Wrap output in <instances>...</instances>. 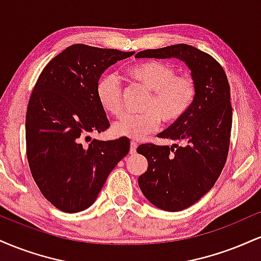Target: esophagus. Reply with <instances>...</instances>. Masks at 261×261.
Returning <instances> with one entry per match:
<instances>
[{
	"label": "esophagus",
	"mask_w": 261,
	"mask_h": 261,
	"mask_svg": "<svg viewBox=\"0 0 261 261\" xmlns=\"http://www.w3.org/2000/svg\"><path fill=\"white\" fill-rule=\"evenodd\" d=\"M136 148H137V143L135 142V141H131V143H130V153L134 154L135 152H136Z\"/></svg>",
	"instance_id": "obj_1"
}]
</instances>
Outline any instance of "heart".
Listing matches in <instances>:
<instances>
[{"instance_id": "heart-1", "label": "heart", "mask_w": 261, "mask_h": 261, "mask_svg": "<svg viewBox=\"0 0 261 261\" xmlns=\"http://www.w3.org/2000/svg\"><path fill=\"white\" fill-rule=\"evenodd\" d=\"M127 76L152 92L145 106V114L121 116L114 122L116 136L141 140L164 124L179 121L189 112L196 97V82L190 74H176L174 66L161 61H143L126 70ZM95 95L107 113L119 115L122 110V87L114 73H106L98 80Z\"/></svg>"}]
</instances>
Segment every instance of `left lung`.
Returning <instances> with one entry per match:
<instances>
[{"mask_svg":"<svg viewBox=\"0 0 261 261\" xmlns=\"http://www.w3.org/2000/svg\"><path fill=\"white\" fill-rule=\"evenodd\" d=\"M136 58L179 59L196 82V97L189 112L158 135L184 141V146L147 143L137 148L148 161L147 170L139 178L143 195L155 207L181 211L208 193L226 163L232 127L228 80L216 60L191 45L143 50Z\"/></svg>","mask_w":261,"mask_h":261,"instance_id":"1","label":"left lung"}]
</instances>
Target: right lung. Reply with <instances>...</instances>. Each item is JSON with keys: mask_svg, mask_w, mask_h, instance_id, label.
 Masks as SVG:
<instances>
[{"mask_svg": "<svg viewBox=\"0 0 261 261\" xmlns=\"http://www.w3.org/2000/svg\"><path fill=\"white\" fill-rule=\"evenodd\" d=\"M134 51L85 44L66 47L44 67L25 116L27 157L45 199L68 214L88 208L108 175L128 153L130 141L92 140L110 126L95 95L101 73Z\"/></svg>", "mask_w": 261, "mask_h": 261, "instance_id": "right-lung-1", "label": "right lung"}]
</instances>
